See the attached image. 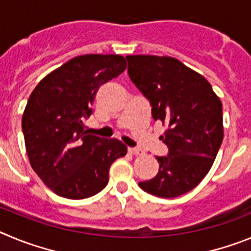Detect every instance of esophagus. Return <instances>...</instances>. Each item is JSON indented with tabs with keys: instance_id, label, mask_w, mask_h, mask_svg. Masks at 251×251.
<instances>
[{
	"instance_id": "obj_1",
	"label": "esophagus",
	"mask_w": 251,
	"mask_h": 251,
	"mask_svg": "<svg viewBox=\"0 0 251 251\" xmlns=\"http://www.w3.org/2000/svg\"><path fill=\"white\" fill-rule=\"evenodd\" d=\"M128 152L132 153V155H144V151L141 150V149H137V148H128L127 149Z\"/></svg>"
}]
</instances>
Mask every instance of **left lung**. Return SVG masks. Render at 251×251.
I'll return each instance as SVG.
<instances>
[{"instance_id": "1", "label": "left lung", "mask_w": 251, "mask_h": 251, "mask_svg": "<svg viewBox=\"0 0 251 251\" xmlns=\"http://www.w3.org/2000/svg\"><path fill=\"white\" fill-rule=\"evenodd\" d=\"M128 77L149 100L169 152L159 173L139 182L146 193L176 198L193 190L211 169L223 142V103L204 76L168 56H126Z\"/></svg>"}]
</instances>
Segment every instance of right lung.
Wrapping results in <instances>:
<instances>
[{
	"label": "right lung",
	"instance_id": "right-lung-1",
	"mask_svg": "<svg viewBox=\"0 0 251 251\" xmlns=\"http://www.w3.org/2000/svg\"><path fill=\"white\" fill-rule=\"evenodd\" d=\"M125 69L123 56H78L42 78L31 94L22 116L27 155L57 195L78 200L100 193L112 162L127 153L123 142L90 135L82 123L92 114L99 87Z\"/></svg>",
	"mask_w": 251,
	"mask_h": 251
}]
</instances>
